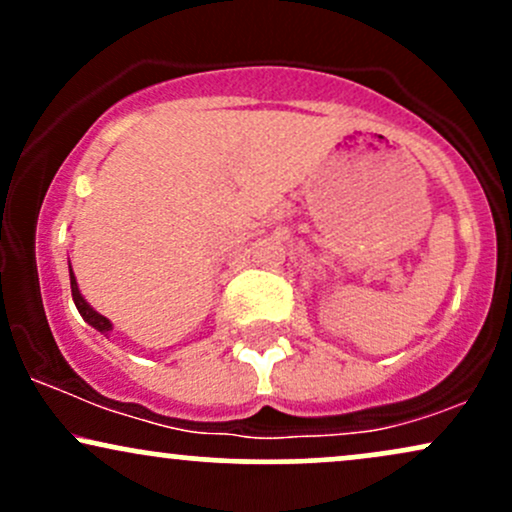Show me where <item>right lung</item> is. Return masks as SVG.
Returning <instances> with one entry per match:
<instances>
[{
    "mask_svg": "<svg viewBox=\"0 0 512 512\" xmlns=\"http://www.w3.org/2000/svg\"><path fill=\"white\" fill-rule=\"evenodd\" d=\"M69 281H72V298H74L76 310H79L81 317H84V320L88 322V325L96 327L98 332H101V334H105V337H108V334L113 332V322H110L108 317H103L101 313H96V310H93L91 305H88V303L84 301V296H81L79 284H76V276H74L72 269H69Z\"/></svg>",
    "mask_w": 512,
    "mask_h": 512,
    "instance_id": "add662e5",
    "label": "right lung"
}]
</instances>
